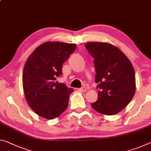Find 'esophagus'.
<instances>
[{
	"mask_svg": "<svg viewBox=\"0 0 151 151\" xmlns=\"http://www.w3.org/2000/svg\"><path fill=\"white\" fill-rule=\"evenodd\" d=\"M78 91H83V92H85L86 91V88L85 87V86H83V87H81L80 88H78Z\"/></svg>",
	"mask_w": 151,
	"mask_h": 151,
	"instance_id": "34e87169",
	"label": "esophagus"
}]
</instances>
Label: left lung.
<instances>
[{
  "instance_id": "obj_1",
  "label": "left lung",
  "mask_w": 151,
  "mask_h": 151,
  "mask_svg": "<svg viewBox=\"0 0 151 151\" xmlns=\"http://www.w3.org/2000/svg\"><path fill=\"white\" fill-rule=\"evenodd\" d=\"M85 48L94 58L98 99L91 106L101 114L112 115L122 111L136 90L133 66L122 52L106 42H88Z\"/></svg>"
}]
</instances>
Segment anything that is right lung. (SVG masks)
Segmentation results:
<instances>
[{
    "instance_id": "right-lung-1",
    "label": "right lung",
    "mask_w": 151,
    "mask_h": 151,
    "mask_svg": "<svg viewBox=\"0 0 151 151\" xmlns=\"http://www.w3.org/2000/svg\"><path fill=\"white\" fill-rule=\"evenodd\" d=\"M76 47L75 44L47 42L33 51L25 63L22 74L25 98L38 115L47 119L59 116L67 108L74 90L58 83L63 63Z\"/></svg>"
}]
</instances>
